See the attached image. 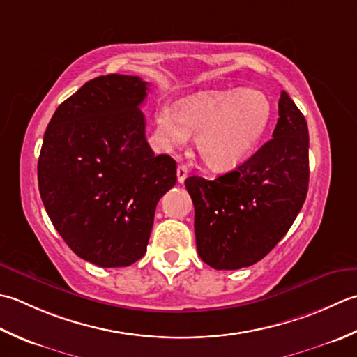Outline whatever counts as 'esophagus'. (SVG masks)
Wrapping results in <instances>:
<instances>
[{
    "label": "esophagus",
    "mask_w": 357,
    "mask_h": 357,
    "mask_svg": "<svg viewBox=\"0 0 357 357\" xmlns=\"http://www.w3.org/2000/svg\"><path fill=\"white\" fill-rule=\"evenodd\" d=\"M186 177H188L186 166L185 165H178V168H177V180H178V183H183V181L186 180Z\"/></svg>",
    "instance_id": "34e87169"
}]
</instances>
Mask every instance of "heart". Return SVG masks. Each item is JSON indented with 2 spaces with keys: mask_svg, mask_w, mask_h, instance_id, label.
<instances>
[{
  "mask_svg": "<svg viewBox=\"0 0 357 357\" xmlns=\"http://www.w3.org/2000/svg\"><path fill=\"white\" fill-rule=\"evenodd\" d=\"M273 106L259 91L199 93L157 115V130L168 146L195 135V146L209 169L227 172L250 158L266 134Z\"/></svg>",
  "mask_w": 357,
  "mask_h": 357,
  "instance_id": "1",
  "label": "heart"
}]
</instances>
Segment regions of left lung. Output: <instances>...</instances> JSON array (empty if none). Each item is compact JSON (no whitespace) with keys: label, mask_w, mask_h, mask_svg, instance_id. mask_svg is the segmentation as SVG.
<instances>
[{"label":"left lung","mask_w":357,"mask_h":357,"mask_svg":"<svg viewBox=\"0 0 357 357\" xmlns=\"http://www.w3.org/2000/svg\"><path fill=\"white\" fill-rule=\"evenodd\" d=\"M308 126L283 91L273 138L237 169L215 180L188 177L195 243L214 270H238L264 259L287 234L308 192Z\"/></svg>","instance_id":"8db88e82"}]
</instances>
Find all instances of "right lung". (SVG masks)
<instances>
[{"label": "right lung", "mask_w": 357, "mask_h": 357, "mask_svg": "<svg viewBox=\"0 0 357 357\" xmlns=\"http://www.w3.org/2000/svg\"><path fill=\"white\" fill-rule=\"evenodd\" d=\"M148 83L109 74L56 107L43 138L38 188L49 219L78 257L129 266L146 252L155 206L177 165L154 155L140 105Z\"/></svg>", "instance_id": "1"}]
</instances>
